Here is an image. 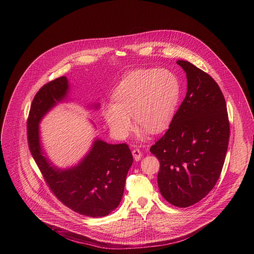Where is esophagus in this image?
<instances>
[{
	"mask_svg": "<svg viewBox=\"0 0 254 254\" xmlns=\"http://www.w3.org/2000/svg\"><path fill=\"white\" fill-rule=\"evenodd\" d=\"M132 154H133V157H134V159H135L136 161L140 160V159L142 158V155H143L142 151H141L139 148H134V149L132 150Z\"/></svg>",
	"mask_w": 254,
	"mask_h": 254,
	"instance_id": "obj_1",
	"label": "esophagus"
}]
</instances>
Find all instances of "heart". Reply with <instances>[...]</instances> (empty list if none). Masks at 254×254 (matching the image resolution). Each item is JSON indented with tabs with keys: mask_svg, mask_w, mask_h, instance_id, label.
Wrapping results in <instances>:
<instances>
[{
	"mask_svg": "<svg viewBox=\"0 0 254 254\" xmlns=\"http://www.w3.org/2000/svg\"><path fill=\"white\" fill-rule=\"evenodd\" d=\"M180 96L177 76L167 69H143L126 75L114 89V102L103 105L112 133L126 138L135 122L150 133L163 130L171 120Z\"/></svg>",
	"mask_w": 254,
	"mask_h": 254,
	"instance_id": "obj_1",
	"label": "heart"
}]
</instances>
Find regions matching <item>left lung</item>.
<instances>
[{
  "label": "left lung",
  "instance_id": "8db88e82",
  "mask_svg": "<svg viewBox=\"0 0 254 254\" xmlns=\"http://www.w3.org/2000/svg\"><path fill=\"white\" fill-rule=\"evenodd\" d=\"M188 91L166 133L150 146L160 168V193L172 205L201 200L220 177L230 138L226 101L215 80L186 61Z\"/></svg>",
  "mask_w": 254,
  "mask_h": 254
}]
</instances>
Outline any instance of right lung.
I'll use <instances>...</instances> for the list:
<instances>
[{
    "instance_id": "obj_1",
    "label": "right lung",
    "mask_w": 254,
    "mask_h": 254,
    "mask_svg": "<svg viewBox=\"0 0 254 254\" xmlns=\"http://www.w3.org/2000/svg\"><path fill=\"white\" fill-rule=\"evenodd\" d=\"M68 91L66 77L45 84L37 92L27 119L29 150L43 178L65 206L90 217L109 215L120 203L133 156L128 145H110L96 140L90 152L75 167L61 170L43 155L39 139V122Z\"/></svg>"
}]
</instances>
